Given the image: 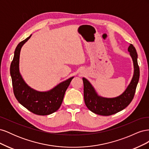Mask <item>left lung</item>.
Masks as SVG:
<instances>
[{
	"label": "left lung",
	"mask_w": 149,
	"mask_h": 149,
	"mask_svg": "<svg viewBox=\"0 0 149 149\" xmlns=\"http://www.w3.org/2000/svg\"><path fill=\"white\" fill-rule=\"evenodd\" d=\"M134 63V75L125 91L116 97L106 98L97 95L95 89L88 79L83 78L84 100L85 104L93 112L101 116L114 114L127 107L132 101L139 82L140 70L137 63V53L133 45L128 48Z\"/></svg>",
	"instance_id": "obj_1"
}]
</instances>
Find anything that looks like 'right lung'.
<instances>
[{
    "label": "right lung",
    "instance_id": "right-lung-1",
    "mask_svg": "<svg viewBox=\"0 0 149 149\" xmlns=\"http://www.w3.org/2000/svg\"><path fill=\"white\" fill-rule=\"evenodd\" d=\"M31 36V35L18 44L11 63L10 73L13 93L19 103L33 114L40 116L49 115L60 107L65 93L74 77L60 83L48 91L40 92L29 86L20 73L19 58L22 46Z\"/></svg>",
    "mask_w": 149,
    "mask_h": 149
}]
</instances>
